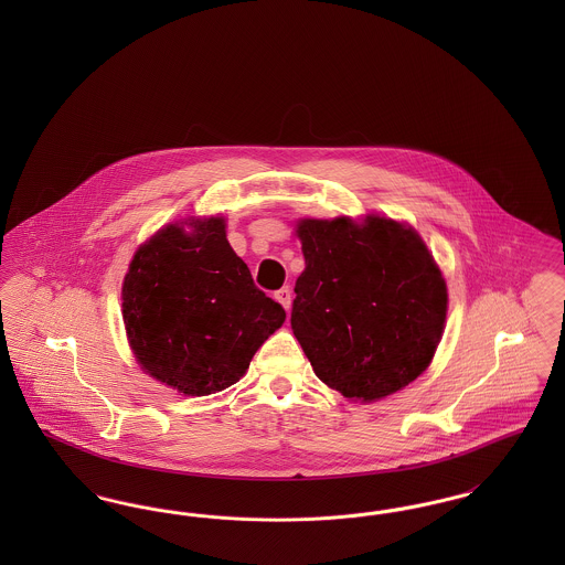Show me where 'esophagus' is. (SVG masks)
Instances as JSON below:
<instances>
[{
  "label": "esophagus",
  "instance_id": "34e87169",
  "mask_svg": "<svg viewBox=\"0 0 565 565\" xmlns=\"http://www.w3.org/2000/svg\"><path fill=\"white\" fill-rule=\"evenodd\" d=\"M275 300L281 302V307H284L286 311H290V307H292V290H290L288 286L281 288V290H277V292H275Z\"/></svg>",
  "mask_w": 565,
  "mask_h": 565
}]
</instances>
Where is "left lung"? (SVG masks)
Returning a JSON list of instances; mask_svg holds the SVG:
<instances>
[{
	"label": "left lung",
	"instance_id": "1",
	"mask_svg": "<svg viewBox=\"0 0 565 565\" xmlns=\"http://www.w3.org/2000/svg\"><path fill=\"white\" fill-rule=\"evenodd\" d=\"M305 270L292 330L313 373L350 401L375 403L430 366L447 284L415 228L366 215L300 220Z\"/></svg>",
	"mask_w": 565,
	"mask_h": 565
}]
</instances>
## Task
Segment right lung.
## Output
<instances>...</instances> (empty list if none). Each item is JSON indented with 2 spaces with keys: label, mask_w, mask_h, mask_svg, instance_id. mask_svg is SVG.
<instances>
[{
  "label": "right lung",
  "mask_w": 565,
  "mask_h": 565,
  "mask_svg": "<svg viewBox=\"0 0 565 565\" xmlns=\"http://www.w3.org/2000/svg\"><path fill=\"white\" fill-rule=\"evenodd\" d=\"M122 320L141 369L164 385L210 396L237 383L286 320L254 286L226 239L224 217L167 224L135 252Z\"/></svg>",
  "instance_id": "obj_1"
}]
</instances>
